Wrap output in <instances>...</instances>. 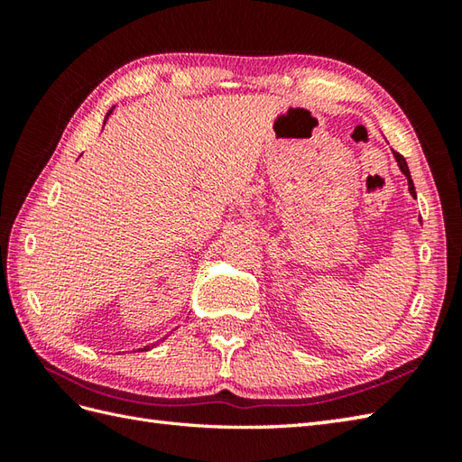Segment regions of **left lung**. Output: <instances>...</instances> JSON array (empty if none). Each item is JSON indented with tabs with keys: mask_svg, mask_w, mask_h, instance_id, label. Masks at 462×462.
<instances>
[{
	"mask_svg": "<svg viewBox=\"0 0 462 462\" xmlns=\"http://www.w3.org/2000/svg\"><path fill=\"white\" fill-rule=\"evenodd\" d=\"M393 154H395V161H397V164H399V169L403 171V174L407 176V180H409V192L413 194V196H417V194H415V184H413V180H411V172H409L407 161L403 159V154H399V152H393Z\"/></svg>",
	"mask_w": 462,
	"mask_h": 462,
	"instance_id": "obj_1",
	"label": "left lung"
}]
</instances>
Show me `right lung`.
Returning a JSON list of instances; mask_svg holds the SVG:
<instances>
[{
	"label": "right lung",
	"instance_id": "right-lung-1",
	"mask_svg": "<svg viewBox=\"0 0 462 462\" xmlns=\"http://www.w3.org/2000/svg\"><path fill=\"white\" fill-rule=\"evenodd\" d=\"M111 113H113V109H111L109 113H106V116H105V123H106V119H109V115H111ZM146 349H151V347H149V346H146V347H144V351H146Z\"/></svg>",
	"mask_w": 462,
	"mask_h": 462
}]
</instances>
